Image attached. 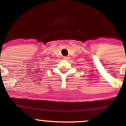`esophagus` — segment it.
Here are the masks:
<instances>
[{
  "label": "esophagus",
  "instance_id": "34e87169",
  "mask_svg": "<svg viewBox=\"0 0 126 126\" xmlns=\"http://www.w3.org/2000/svg\"><path fill=\"white\" fill-rule=\"evenodd\" d=\"M69 59V57H67V56H64V57H63V59H64V60H68Z\"/></svg>",
  "mask_w": 126,
  "mask_h": 126
}]
</instances>
